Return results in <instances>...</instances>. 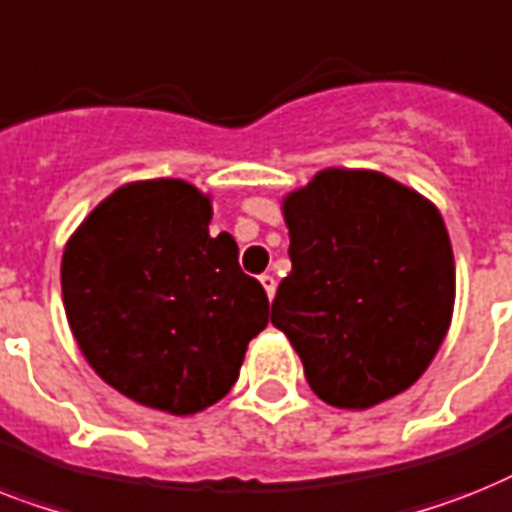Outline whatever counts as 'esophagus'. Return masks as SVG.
<instances>
[{"mask_svg":"<svg viewBox=\"0 0 512 512\" xmlns=\"http://www.w3.org/2000/svg\"><path fill=\"white\" fill-rule=\"evenodd\" d=\"M260 284H263V289H265V294H268V299L276 297V278L265 273V276H260Z\"/></svg>","mask_w":512,"mask_h":512,"instance_id":"esophagus-1","label":"esophagus"}]
</instances>
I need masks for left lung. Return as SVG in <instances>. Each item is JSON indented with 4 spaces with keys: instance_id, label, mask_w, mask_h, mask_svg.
Segmentation results:
<instances>
[{
    "instance_id": "8db88e82",
    "label": "left lung",
    "mask_w": 512,
    "mask_h": 512,
    "mask_svg": "<svg viewBox=\"0 0 512 512\" xmlns=\"http://www.w3.org/2000/svg\"><path fill=\"white\" fill-rule=\"evenodd\" d=\"M292 273L270 323L323 402L368 410L418 381L450 331L455 257L439 207L368 168H323L281 199Z\"/></svg>"
}]
</instances>
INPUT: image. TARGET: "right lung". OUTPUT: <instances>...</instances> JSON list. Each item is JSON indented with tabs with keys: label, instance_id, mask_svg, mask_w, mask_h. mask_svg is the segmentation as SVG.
<instances>
[{
	"label": "right lung",
	"instance_id": "obj_1",
	"mask_svg": "<svg viewBox=\"0 0 512 512\" xmlns=\"http://www.w3.org/2000/svg\"><path fill=\"white\" fill-rule=\"evenodd\" d=\"M213 197L184 178L112 191L70 234L62 302L78 350L123 397L194 415L236 384L247 344L268 326L260 281L234 236H210Z\"/></svg>",
	"mask_w": 512,
	"mask_h": 512
}]
</instances>
